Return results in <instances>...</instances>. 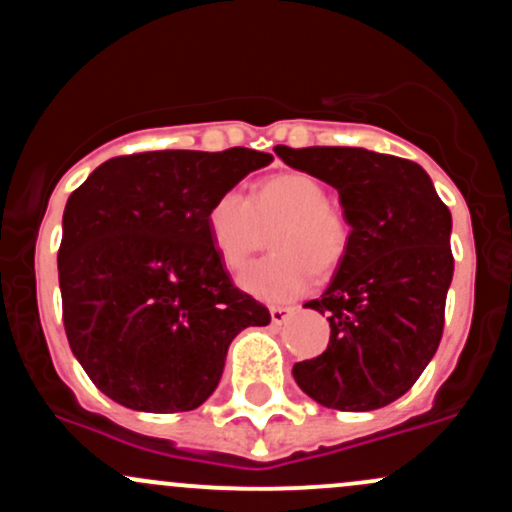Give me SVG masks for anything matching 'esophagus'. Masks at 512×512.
Masks as SVG:
<instances>
[{
    "mask_svg": "<svg viewBox=\"0 0 512 512\" xmlns=\"http://www.w3.org/2000/svg\"><path fill=\"white\" fill-rule=\"evenodd\" d=\"M291 313H294V308H291V306H272V308H269V316H272L274 325H282L284 320L291 316Z\"/></svg>",
    "mask_w": 512,
    "mask_h": 512,
    "instance_id": "34e87169",
    "label": "esophagus"
}]
</instances>
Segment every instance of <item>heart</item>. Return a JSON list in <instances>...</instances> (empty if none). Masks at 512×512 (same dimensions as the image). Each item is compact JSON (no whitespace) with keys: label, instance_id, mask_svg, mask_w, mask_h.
Masks as SVG:
<instances>
[{"label":"heart","instance_id":"obj_1","mask_svg":"<svg viewBox=\"0 0 512 512\" xmlns=\"http://www.w3.org/2000/svg\"><path fill=\"white\" fill-rule=\"evenodd\" d=\"M206 228L218 260L228 272L247 267L272 233V255L243 274L257 299L282 303L301 296L313 282L330 277L350 250V223L330 204L328 187L313 174L286 170L247 189L213 199Z\"/></svg>","mask_w":512,"mask_h":512}]
</instances>
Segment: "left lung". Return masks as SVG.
<instances>
[{"instance_id":"1","label":"left lung","mask_w":512,"mask_h":512,"mask_svg":"<svg viewBox=\"0 0 512 512\" xmlns=\"http://www.w3.org/2000/svg\"><path fill=\"white\" fill-rule=\"evenodd\" d=\"M286 165L338 189L350 250L306 306L330 320L323 355L294 364L313 401L374 411L423 374L445 328L452 216L420 165L362 148H274Z\"/></svg>"}]
</instances>
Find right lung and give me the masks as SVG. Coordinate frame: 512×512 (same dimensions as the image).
<instances>
[{
    "instance_id": "obj_1",
    "label": "right lung",
    "mask_w": 512,
    "mask_h": 512,
    "mask_svg": "<svg viewBox=\"0 0 512 512\" xmlns=\"http://www.w3.org/2000/svg\"><path fill=\"white\" fill-rule=\"evenodd\" d=\"M269 153L150 150L111 157L67 199L58 277L72 355L101 393L145 413L194 411L228 345L267 306L213 250L206 213Z\"/></svg>"
}]
</instances>
